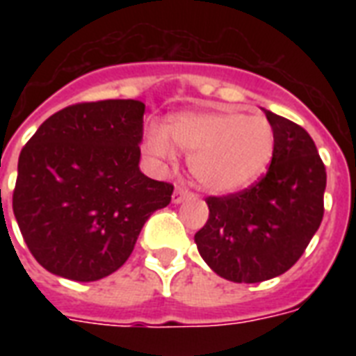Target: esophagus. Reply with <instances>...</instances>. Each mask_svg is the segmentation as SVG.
<instances>
[{
    "label": "esophagus",
    "instance_id": "34e87169",
    "mask_svg": "<svg viewBox=\"0 0 356 356\" xmlns=\"http://www.w3.org/2000/svg\"><path fill=\"white\" fill-rule=\"evenodd\" d=\"M190 195L194 194H192L184 184H177V186H175V192H173V203H181V201H184L186 197H190Z\"/></svg>",
    "mask_w": 356,
    "mask_h": 356
}]
</instances>
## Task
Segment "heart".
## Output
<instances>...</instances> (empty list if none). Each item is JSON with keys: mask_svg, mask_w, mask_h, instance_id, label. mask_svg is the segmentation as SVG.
<instances>
[{"mask_svg": "<svg viewBox=\"0 0 356 356\" xmlns=\"http://www.w3.org/2000/svg\"><path fill=\"white\" fill-rule=\"evenodd\" d=\"M168 134L190 153L195 181L216 194L245 188L264 173L275 149V133L264 116L240 113H183L168 123ZM147 151L159 159L172 153L164 133H151Z\"/></svg>", "mask_w": 356, "mask_h": 356, "instance_id": "1", "label": "heart"}]
</instances>
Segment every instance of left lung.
<instances>
[{
  "label": "left lung",
  "instance_id": "left-lung-1",
  "mask_svg": "<svg viewBox=\"0 0 356 356\" xmlns=\"http://www.w3.org/2000/svg\"><path fill=\"white\" fill-rule=\"evenodd\" d=\"M275 133L268 172L248 188L209 195L195 233L200 254L233 282H262L292 268L323 220L325 164L301 125L264 111Z\"/></svg>",
  "mask_w": 356,
  "mask_h": 356
}]
</instances>
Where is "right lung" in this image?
<instances>
[{"mask_svg": "<svg viewBox=\"0 0 356 356\" xmlns=\"http://www.w3.org/2000/svg\"><path fill=\"white\" fill-rule=\"evenodd\" d=\"M144 113L134 99L75 103L24 145L13 211L42 268L79 282L111 275L147 218L170 205L173 184L138 168Z\"/></svg>", "mask_w": 356, "mask_h": 356, "instance_id": "1", "label": "right lung"}]
</instances>
